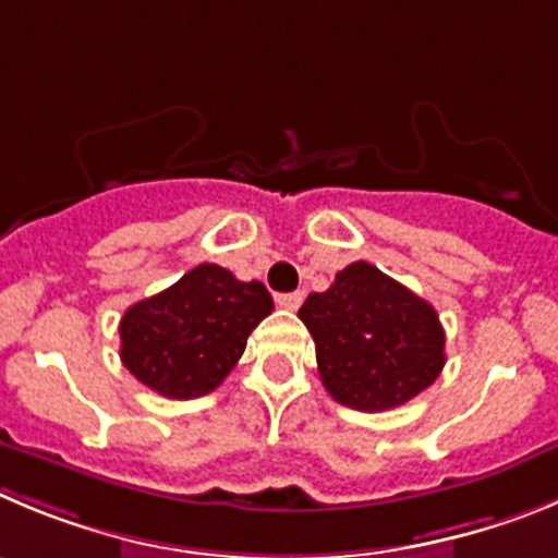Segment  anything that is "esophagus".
I'll return each mask as SVG.
<instances>
[{
	"mask_svg": "<svg viewBox=\"0 0 558 558\" xmlns=\"http://www.w3.org/2000/svg\"><path fill=\"white\" fill-rule=\"evenodd\" d=\"M301 301H304V293H301V290H295V293H279V295H276V304L284 306V310H299Z\"/></svg>",
	"mask_w": 558,
	"mask_h": 558,
	"instance_id": "34e87169",
	"label": "esophagus"
}]
</instances>
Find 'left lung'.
<instances>
[{
    "label": "left lung",
    "mask_w": 558,
    "mask_h": 558,
    "mask_svg": "<svg viewBox=\"0 0 558 558\" xmlns=\"http://www.w3.org/2000/svg\"><path fill=\"white\" fill-rule=\"evenodd\" d=\"M299 318L315 340L324 387L337 403L385 412L434 385L446 365V331L428 301L371 263H351Z\"/></svg>",
    "instance_id": "obj_1"
}]
</instances>
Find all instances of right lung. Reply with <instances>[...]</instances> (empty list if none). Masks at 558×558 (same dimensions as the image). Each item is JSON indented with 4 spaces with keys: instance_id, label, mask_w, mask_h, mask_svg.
Wrapping results in <instances>:
<instances>
[{
    "instance_id": "add662e5",
    "label": "right lung",
    "mask_w": 558,
    "mask_h": 558,
    "mask_svg": "<svg viewBox=\"0 0 558 558\" xmlns=\"http://www.w3.org/2000/svg\"><path fill=\"white\" fill-rule=\"evenodd\" d=\"M274 313L263 282H240L202 263L121 318V362L141 385L166 398L207 396L229 376L245 340Z\"/></svg>"
}]
</instances>
